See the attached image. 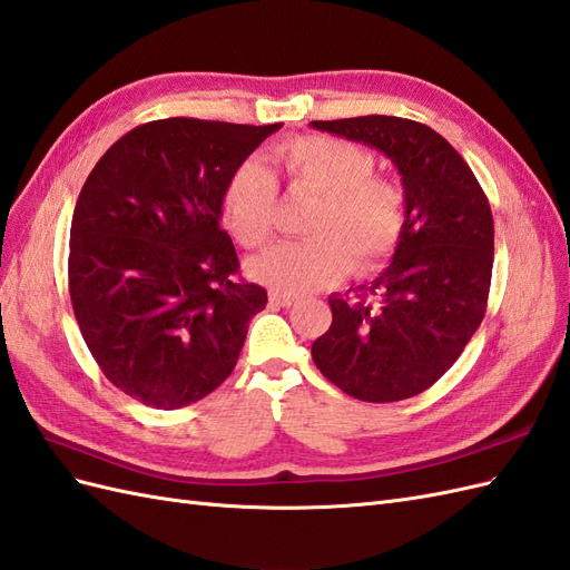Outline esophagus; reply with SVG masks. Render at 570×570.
<instances>
[{
  "mask_svg": "<svg viewBox=\"0 0 570 570\" xmlns=\"http://www.w3.org/2000/svg\"><path fill=\"white\" fill-rule=\"evenodd\" d=\"M269 301H272L274 305H282V308H291V305H296V303H298V298H296V296H291V294H279V291H272V294H269Z\"/></svg>",
  "mask_w": 570,
  "mask_h": 570,
  "instance_id": "1",
  "label": "esophagus"
}]
</instances>
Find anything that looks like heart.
<instances>
[{"mask_svg":"<svg viewBox=\"0 0 570 570\" xmlns=\"http://www.w3.org/2000/svg\"><path fill=\"white\" fill-rule=\"evenodd\" d=\"M294 187L311 189L320 202L305 240H284L250 262V274L282 294H308L352 267L368 269L395 250L406 222L404 189L375 175V158L358 144L334 137H296L279 149ZM274 173L250 156L230 170L222 209L228 230L245 247L272 236L276 212Z\"/></svg>","mask_w":570,"mask_h":570,"instance_id":"heart-1","label":"heart"}]
</instances>
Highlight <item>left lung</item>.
<instances>
[{"mask_svg": "<svg viewBox=\"0 0 570 570\" xmlns=\"http://www.w3.org/2000/svg\"><path fill=\"white\" fill-rule=\"evenodd\" d=\"M311 125L383 151L406 199L387 269L354 298L330 296L332 325L313 342V361L361 402L414 397L458 361L484 320L493 267L489 199L464 158L426 125L392 115Z\"/></svg>", "mask_w": 570, "mask_h": 570, "instance_id": "1", "label": "left lung"}]
</instances>
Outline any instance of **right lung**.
Returning <instances> with one entry per match:
<instances>
[{
  "mask_svg": "<svg viewBox=\"0 0 570 570\" xmlns=\"http://www.w3.org/2000/svg\"><path fill=\"white\" fill-rule=\"evenodd\" d=\"M282 122L168 118L100 156L71 216L69 296L108 381L154 410L207 397L236 368L267 291L222 228L230 170Z\"/></svg>",
  "mask_w": 570,
  "mask_h": 570,
  "instance_id": "obj_1",
  "label": "right lung"
}]
</instances>
